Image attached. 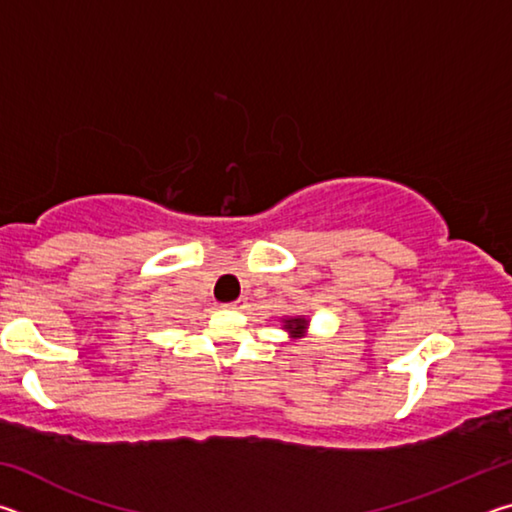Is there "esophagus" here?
<instances>
[{"label":"esophagus","mask_w":512,"mask_h":512,"mask_svg":"<svg viewBox=\"0 0 512 512\" xmlns=\"http://www.w3.org/2000/svg\"><path fill=\"white\" fill-rule=\"evenodd\" d=\"M228 307H230V309H235V311L246 309V298H239V300H235V302H230Z\"/></svg>","instance_id":"obj_1"}]
</instances>
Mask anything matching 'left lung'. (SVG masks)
Returning <instances> with one entry per match:
<instances>
[{
  "label": "left lung",
  "mask_w": 512,
  "mask_h": 512,
  "mask_svg": "<svg viewBox=\"0 0 512 512\" xmlns=\"http://www.w3.org/2000/svg\"><path fill=\"white\" fill-rule=\"evenodd\" d=\"M284 323H287L284 327L291 329V332H302L307 325V320L305 318H289V320H284Z\"/></svg>",
  "instance_id": "8db88e82"
}]
</instances>
